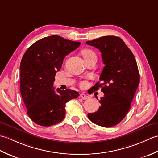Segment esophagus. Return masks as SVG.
I'll list each match as a JSON object with an SVG mask.
<instances>
[{
  "mask_svg": "<svg viewBox=\"0 0 158 158\" xmlns=\"http://www.w3.org/2000/svg\"><path fill=\"white\" fill-rule=\"evenodd\" d=\"M80 96H81V98L83 99V100H88L89 98V96L86 95V94H81V95H80Z\"/></svg>",
  "mask_w": 158,
  "mask_h": 158,
  "instance_id": "34e87169",
  "label": "esophagus"
}]
</instances>
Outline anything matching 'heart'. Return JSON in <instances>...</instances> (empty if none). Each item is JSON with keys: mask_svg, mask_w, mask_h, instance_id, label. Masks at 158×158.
I'll list each match as a JSON object with an SVG mask.
<instances>
[{"mask_svg": "<svg viewBox=\"0 0 158 158\" xmlns=\"http://www.w3.org/2000/svg\"><path fill=\"white\" fill-rule=\"evenodd\" d=\"M82 55H83V58H84L85 60L88 59V58H90V57H92V56H96L95 53L92 50H91V49H84V50H83ZM87 85H88V83H87L85 81H82L81 83V84H80V85H81V88H85V87L87 86Z\"/></svg>", "mask_w": 158, "mask_h": 158, "instance_id": "obj_1", "label": "heart"}]
</instances>
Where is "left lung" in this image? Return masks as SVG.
Here are the masks:
<instances>
[{"label": "left lung", "instance_id": "8db88e82", "mask_svg": "<svg viewBox=\"0 0 158 158\" xmlns=\"http://www.w3.org/2000/svg\"><path fill=\"white\" fill-rule=\"evenodd\" d=\"M86 43L102 53L105 64L100 81L94 86L104 93L100 106L88 113L89 119L102 127H112L122 121L129 111L131 102L139 85L140 75L136 60L123 40L115 36H105Z\"/></svg>", "mask_w": 158, "mask_h": 158}]
</instances>
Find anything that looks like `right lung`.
I'll list each match as a JSON object with an SVG mask.
<instances>
[{
    "instance_id": "1",
    "label": "right lung",
    "mask_w": 158,
    "mask_h": 158,
    "mask_svg": "<svg viewBox=\"0 0 158 158\" xmlns=\"http://www.w3.org/2000/svg\"><path fill=\"white\" fill-rule=\"evenodd\" d=\"M80 44L52 35L33 43L23 54L20 63V92L29 117L38 125L51 126L62 122L66 103L79 96L71 89L58 88L56 92L53 85L64 58Z\"/></svg>"
}]
</instances>
